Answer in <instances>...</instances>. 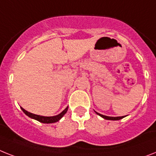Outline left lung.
<instances>
[{
  "mask_svg": "<svg viewBox=\"0 0 156 156\" xmlns=\"http://www.w3.org/2000/svg\"><path fill=\"white\" fill-rule=\"evenodd\" d=\"M96 113L97 114V115H99L100 116H101L102 118H104V119H108V120H119V119H123V118H124V116H117V117H112V116H107V115H102V114H100V113L96 112Z\"/></svg>",
  "mask_w": 156,
  "mask_h": 156,
  "instance_id": "1",
  "label": "left lung"
}]
</instances>
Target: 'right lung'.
Returning <instances> with one entry per match:
<instances>
[{
    "instance_id": "add662e5",
    "label": "right lung",
    "mask_w": 156,
    "mask_h": 156,
    "mask_svg": "<svg viewBox=\"0 0 156 156\" xmlns=\"http://www.w3.org/2000/svg\"><path fill=\"white\" fill-rule=\"evenodd\" d=\"M20 108L21 110L23 111L24 112V114L26 115H28L29 117L32 118L33 119H36L37 121L41 122V123H56V122L59 121L64 115H65V113L67 112V111H68V108H69V107H67L66 108L64 109L63 111L62 112H60V114H58L56 115H54V116H43V115H36V114H33V113L29 112L28 111L24 110L23 108L20 107Z\"/></svg>"
}]
</instances>
